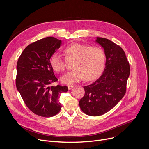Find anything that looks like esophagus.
Listing matches in <instances>:
<instances>
[{"label":"esophagus","instance_id":"esophagus-1","mask_svg":"<svg viewBox=\"0 0 149 149\" xmlns=\"http://www.w3.org/2000/svg\"><path fill=\"white\" fill-rule=\"evenodd\" d=\"M73 87H74V85H68V88L69 90H70L71 89H72Z\"/></svg>","mask_w":149,"mask_h":149}]
</instances>
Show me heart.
Instances as JSON below:
<instances>
[{"instance_id": "1", "label": "heart", "mask_w": 149, "mask_h": 149, "mask_svg": "<svg viewBox=\"0 0 149 149\" xmlns=\"http://www.w3.org/2000/svg\"><path fill=\"white\" fill-rule=\"evenodd\" d=\"M65 58L59 53H54L50 58V63L56 72L66 69L68 61L74 60L72 71L67 72L60 78L65 84H71L83 80H91L97 77L103 70L104 65V54L98 46L75 43L64 49Z\"/></svg>"}]
</instances>
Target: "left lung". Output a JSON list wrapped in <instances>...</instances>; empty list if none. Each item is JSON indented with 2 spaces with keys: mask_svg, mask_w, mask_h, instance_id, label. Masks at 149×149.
Instances as JSON below:
<instances>
[{
  "mask_svg": "<svg viewBox=\"0 0 149 149\" xmlns=\"http://www.w3.org/2000/svg\"><path fill=\"white\" fill-rule=\"evenodd\" d=\"M96 42L104 49L106 66L98 79L83 87L85 93L79 102L81 111L93 116L106 113L118 104L126 93L130 74L129 61L119 45L102 37Z\"/></svg>",
  "mask_w": 149,
  "mask_h": 149,
  "instance_id": "1",
  "label": "left lung"
}]
</instances>
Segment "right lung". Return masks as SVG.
Here are the masks:
<instances>
[{
  "label": "right lung",
  "mask_w": 149,
  "mask_h": 149,
  "mask_svg": "<svg viewBox=\"0 0 149 149\" xmlns=\"http://www.w3.org/2000/svg\"><path fill=\"white\" fill-rule=\"evenodd\" d=\"M61 42L48 37L31 43L23 51L17 63L15 84L23 101L34 114L46 118L60 112V95L68 91L66 86H49L58 81L50 58Z\"/></svg>",
  "instance_id": "add662e5"
}]
</instances>
